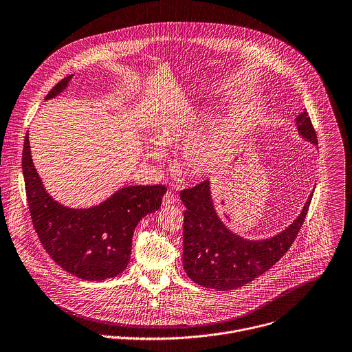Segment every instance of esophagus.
<instances>
[{"instance_id": "esophagus-1", "label": "esophagus", "mask_w": 352, "mask_h": 352, "mask_svg": "<svg viewBox=\"0 0 352 352\" xmlns=\"http://www.w3.org/2000/svg\"><path fill=\"white\" fill-rule=\"evenodd\" d=\"M177 202V198H176V195L172 192V191H168L165 195H164V199H162V204L165 205V206H169V205H173V204H176Z\"/></svg>"}]
</instances>
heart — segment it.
<instances>
[{
	"label": "heart",
	"mask_w": 352,
	"mask_h": 352,
	"mask_svg": "<svg viewBox=\"0 0 352 352\" xmlns=\"http://www.w3.org/2000/svg\"><path fill=\"white\" fill-rule=\"evenodd\" d=\"M209 116L205 109H188L170 116L155 132V143L162 147L189 140L183 148V164L187 172L197 177L217 173L226 165L230 153L232 122L228 118H219L205 131L193 135ZM158 146L154 144L146 150V155L155 162L164 158V151Z\"/></svg>",
	"instance_id": "b5f03b06"
}]
</instances>
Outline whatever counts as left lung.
Listing matches in <instances>:
<instances>
[{
    "instance_id": "left-lung-1",
    "label": "left lung",
    "mask_w": 352,
    "mask_h": 352,
    "mask_svg": "<svg viewBox=\"0 0 352 352\" xmlns=\"http://www.w3.org/2000/svg\"><path fill=\"white\" fill-rule=\"evenodd\" d=\"M301 139L318 144L307 111L294 120ZM314 192V190H312ZM312 192L298 216L278 234L249 239L230 230L219 217L206 180L180 192L186 206L183 224V267L195 283L216 290L241 287L268 271L292 246L305 219Z\"/></svg>"
}]
</instances>
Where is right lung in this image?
<instances>
[{
	"instance_id": "obj_1",
	"label": "right lung",
	"mask_w": 352,
	"mask_h": 352,
	"mask_svg": "<svg viewBox=\"0 0 352 352\" xmlns=\"http://www.w3.org/2000/svg\"><path fill=\"white\" fill-rule=\"evenodd\" d=\"M73 74L58 82L45 100L63 94ZM26 194L38 238L65 271L84 280H104L121 274L131 260L139 221L161 208L165 186H126L91 208H70L45 188L32 157L29 132L22 157Z\"/></svg>"
}]
</instances>
